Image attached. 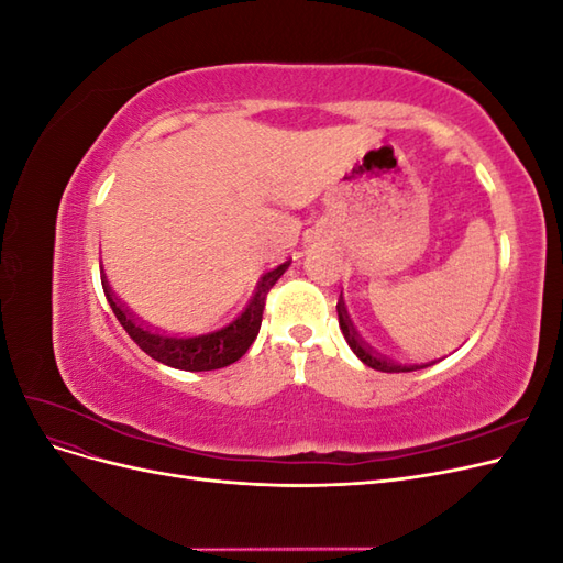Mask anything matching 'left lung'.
Returning a JSON list of instances; mask_svg holds the SVG:
<instances>
[{
    "label": "left lung",
    "instance_id": "obj_1",
    "mask_svg": "<svg viewBox=\"0 0 563 563\" xmlns=\"http://www.w3.org/2000/svg\"><path fill=\"white\" fill-rule=\"evenodd\" d=\"M335 310H338V323H340V329H343V335H345V340H347V345L352 347V352H354L356 356H360V360H362L366 366L376 368V371H383V373H406V371H418V368L432 366V364L401 366V364H397V362L387 360V356H383V354H378L373 347H368V345L364 343V340L360 338V333H356L354 323H352V319H350V314H347L345 302H343V296H340V300H338V305H335Z\"/></svg>",
    "mask_w": 563,
    "mask_h": 563
}]
</instances>
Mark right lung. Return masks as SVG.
Returning <instances> with one entry per match:
<instances>
[{
    "mask_svg": "<svg viewBox=\"0 0 563 563\" xmlns=\"http://www.w3.org/2000/svg\"><path fill=\"white\" fill-rule=\"evenodd\" d=\"M288 265L291 263L286 261L284 265L267 272V275L258 282V288H255V296L246 305V310L232 323H228L225 329L203 333V335H192V338L166 335L145 327V323L141 319H135V314L126 308V305L114 296L108 279L100 277V282H103V291L114 317L119 319V323H122L124 331L133 338V343L139 345L145 354H150L152 360L180 371H216V368H225L234 364L236 360H242L246 350L253 345L255 335L261 331L269 288L279 282V277L288 269Z\"/></svg>",
    "mask_w": 563,
    "mask_h": 563,
    "instance_id": "1",
    "label": "right lung"
}]
</instances>
